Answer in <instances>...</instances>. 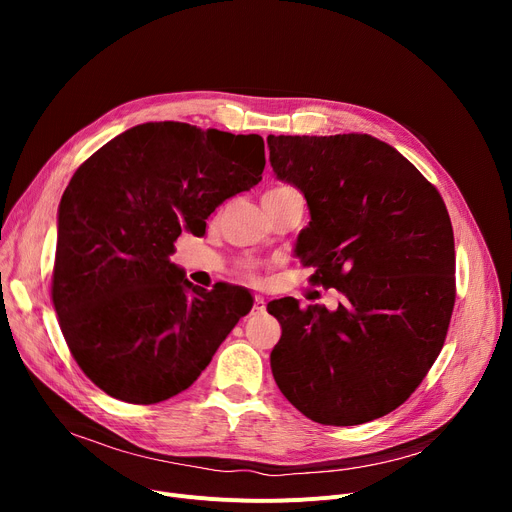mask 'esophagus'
<instances>
[{
  "instance_id": "1",
  "label": "esophagus",
  "mask_w": 512,
  "mask_h": 512,
  "mask_svg": "<svg viewBox=\"0 0 512 512\" xmlns=\"http://www.w3.org/2000/svg\"><path fill=\"white\" fill-rule=\"evenodd\" d=\"M253 311L255 313H263L265 311V299L259 297V294H255V299H253Z\"/></svg>"
}]
</instances>
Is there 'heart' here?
Segmentation results:
<instances>
[{
	"label": "heart",
	"instance_id": "1",
	"mask_svg": "<svg viewBox=\"0 0 512 512\" xmlns=\"http://www.w3.org/2000/svg\"><path fill=\"white\" fill-rule=\"evenodd\" d=\"M278 188H282V186H278ZM238 272L245 276V278H255V274H257V265L253 263V261H249V259H245V261H240L238 263Z\"/></svg>",
	"mask_w": 512,
	"mask_h": 512
}]
</instances>
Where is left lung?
<instances>
[{"mask_svg": "<svg viewBox=\"0 0 512 512\" xmlns=\"http://www.w3.org/2000/svg\"><path fill=\"white\" fill-rule=\"evenodd\" d=\"M276 176L301 188L311 222L299 238L313 284L336 311L267 303L282 326L272 351L280 392L324 425L394 411L438 359L456 299L454 234L438 188L369 134L267 137Z\"/></svg>", "mask_w": 512, "mask_h": 512, "instance_id": "8db88e82", "label": "left lung"}]
</instances>
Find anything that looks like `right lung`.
Instances as JSON below:
<instances>
[{"label":"right lung","mask_w":512,"mask_h":512,"mask_svg":"<svg viewBox=\"0 0 512 512\" xmlns=\"http://www.w3.org/2000/svg\"><path fill=\"white\" fill-rule=\"evenodd\" d=\"M259 134L134 126L80 166L60 201L51 301L87 378L153 405L191 386L251 307L245 288L188 282L170 261L220 203L261 180Z\"/></svg>","instance_id":"1"}]
</instances>
